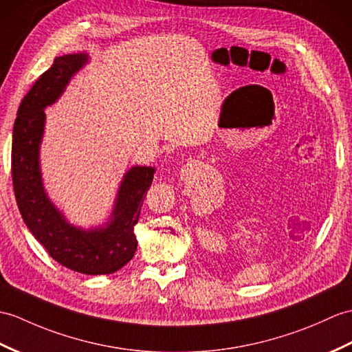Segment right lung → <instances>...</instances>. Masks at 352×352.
Listing matches in <instances>:
<instances>
[{"mask_svg":"<svg viewBox=\"0 0 352 352\" xmlns=\"http://www.w3.org/2000/svg\"><path fill=\"white\" fill-rule=\"evenodd\" d=\"M89 63L87 52L56 56L23 97L13 126L12 178L16 202L30 232L56 263L82 274H111L133 258L135 226L154 177L153 166H130L122 175L104 222L73 225L49 198L43 183L42 148L47 106L58 102L70 80Z\"/></svg>","mask_w":352,"mask_h":352,"instance_id":"right-lung-1","label":"right lung"}]
</instances>
